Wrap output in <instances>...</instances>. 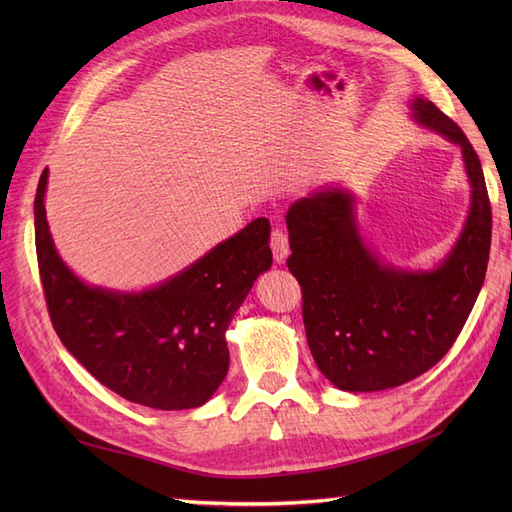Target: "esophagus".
<instances>
[{
	"label": "esophagus",
	"mask_w": 512,
	"mask_h": 512,
	"mask_svg": "<svg viewBox=\"0 0 512 512\" xmlns=\"http://www.w3.org/2000/svg\"><path fill=\"white\" fill-rule=\"evenodd\" d=\"M271 252L275 262H284L290 254V247H288V235L280 228L275 226L271 232Z\"/></svg>",
	"instance_id": "esophagus-1"
}]
</instances>
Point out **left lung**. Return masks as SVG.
Here are the masks:
<instances>
[{"mask_svg": "<svg viewBox=\"0 0 512 512\" xmlns=\"http://www.w3.org/2000/svg\"><path fill=\"white\" fill-rule=\"evenodd\" d=\"M414 119L461 147L472 205L455 247L433 271H401L367 250L354 198L339 188L309 194L286 213V265L303 292V324L318 369L337 389L406 384L451 350L485 282L491 203L483 168L457 123L423 98Z\"/></svg>", "mask_w": 512, "mask_h": 512, "instance_id": "obj_1", "label": "left lung"}]
</instances>
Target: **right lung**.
I'll return each mask as SVG.
<instances>
[{
  "label": "right lung",
  "instance_id": "obj_1",
  "mask_svg": "<svg viewBox=\"0 0 512 512\" xmlns=\"http://www.w3.org/2000/svg\"><path fill=\"white\" fill-rule=\"evenodd\" d=\"M44 170L36 203V254L46 307L70 354L106 389L156 410L203 406L226 378V329L256 277L273 262L267 218L215 245L194 265L143 292L83 284L49 232Z\"/></svg>",
  "mask_w": 512,
  "mask_h": 512
}]
</instances>
